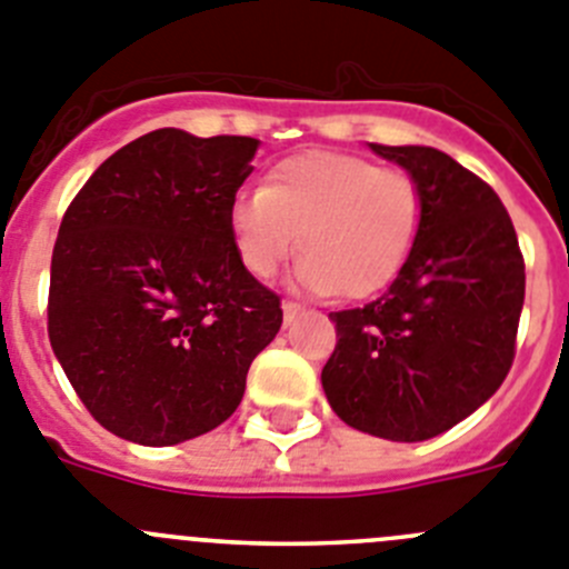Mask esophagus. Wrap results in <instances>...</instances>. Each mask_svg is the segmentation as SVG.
I'll use <instances>...</instances> for the list:
<instances>
[{
    "mask_svg": "<svg viewBox=\"0 0 569 569\" xmlns=\"http://www.w3.org/2000/svg\"><path fill=\"white\" fill-rule=\"evenodd\" d=\"M297 315H303V306H300V303H291V300H283V317H286V322L295 320Z\"/></svg>",
    "mask_w": 569,
    "mask_h": 569,
    "instance_id": "esophagus-1",
    "label": "esophagus"
}]
</instances>
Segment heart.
<instances>
[{
    "label": "heart",
    "mask_w": 569,
    "mask_h": 569,
    "mask_svg": "<svg viewBox=\"0 0 569 569\" xmlns=\"http://www.w3.org/2000/svg\"><path fill=\"white\" fill-rule=\"evenodd\" d=\"M425 196L417 178L360 156L309 150L272 167L263 187L240 189L227 223L238 260L254 278L295 249L300 289L348 300L386 289L417 247Z\"/></svg>",
    "instance_id": "heart-1"
}]
</instances>
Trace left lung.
<instances>
[{"instance_id": "left-lung-1", "label": "left lung", "mask_w": 569, "mask_h": 569, "mask_svg": "<svg viewBox=\"0 0 569 569\" xmlns=\"http://www.w3.org/2000/svg\"><path fill=\"white\" fill-rule=\"evenodd\" d=\"M417 178L425 218L388 291L331 311L322 391L346 425L422 442L462 422L505 382L516 355L525 260L493 189L433 147L368 144Z\"/></svg>"}]
</instances>
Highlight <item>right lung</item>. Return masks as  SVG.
Segmentation results:
<instances>
[{"label":"right lung","mask_w":569,"mask_h":569,"mask_svg":"<svg viewBox=\"0 0 569 569\" xmlns=\"http://www.w3.org/2000/svg\"><path fill=\"white\" fill-rule=\"evenodd\" d=\"M258 147L152 130L112 152L61 218L50 346L116 437L163 448L227 422L280 331V297L243 269L227 223Z\"/></svg>","instance_id":"obj_1"}]
</instances>
